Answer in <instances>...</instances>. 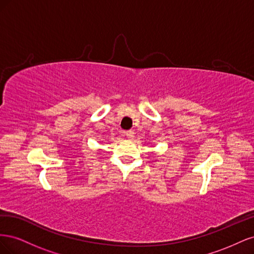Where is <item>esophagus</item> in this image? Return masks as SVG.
I'll return each mask as SVG.
<instances>
[{"mask_svg": "<svg viewBox=\"0 0 254 254\" xmlns=\"http://www.w3.org/2000/svg\"><path fill=\"white\" fill-rule=\"evenodd\" d=\"M124 134L128 137V139H133V136H134V132L132 131V130H128V131H125Z\"/></svg>", "mask_w": 254, "mask_h": 254, "instance_id": "esophagus-1", "label": "esophagus"}]
</instances>
